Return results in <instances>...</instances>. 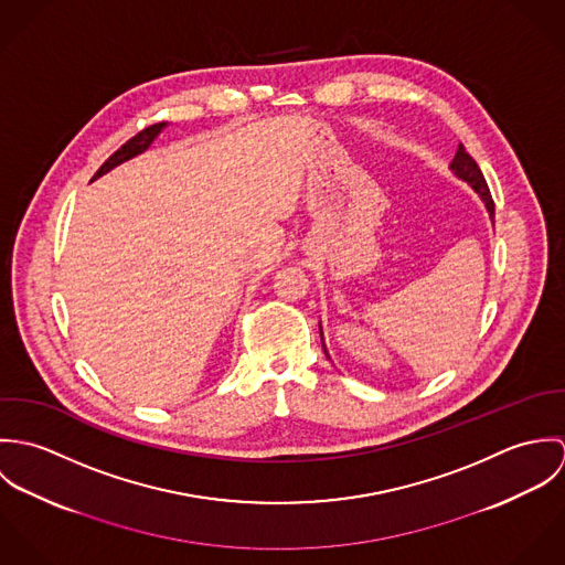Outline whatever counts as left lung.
<instances>
[{
	"instance_id": "1",
	"label": "left lung",
	"mask_w": 565,
	"mask_h": 565,
	"mask_svg": "<svg viewBox=\"0 0 565 565\" xmlns=\"http://www.w3.org/2000/svg\"><path fill=\"white\" fill-rule=\"evenodd\" d=\"M450 171H452L459 180L468 182V184L475 189V193L483 200L484 209H487V213H489V217H491V222H493V200H491L489 186H487V182H484L483 171L479 169L477 161L466 152V148H463L461 143H459V150H457L455 159L450 162ZM320 334H322L323 354L328 356V350H326V345H323L322 323H320ZM328 359H330V356H328Z\"/></svg>"
}]
</instances>
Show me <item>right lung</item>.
Wrapping results in <instances>:
<instances>
[{
	"mask_svg": "<svg viewBox=\"0 0 565 565\" xmlns=\"http://www.w3.org/2000/svg\"><path fill=\"white\" fill-rule=\"evenodd\" d=\"M167 128V124L162 121V124H154V126H150V128H146V130H141L137 137H132L128 143H124L108 161L104 162L99 169H97V173L93 175V180H97V178H102L104 173H108L110 169H115L117 164H121V162L130 161V159H135V157H139V154H143L152 143H154V139L161 135L162 130Z\"/></svg>",
	"mask_w": 565,
	"mask_h": 565,
	"instance_id": "right-lung-1",
	"label": "right lung"
}]
</instances>
